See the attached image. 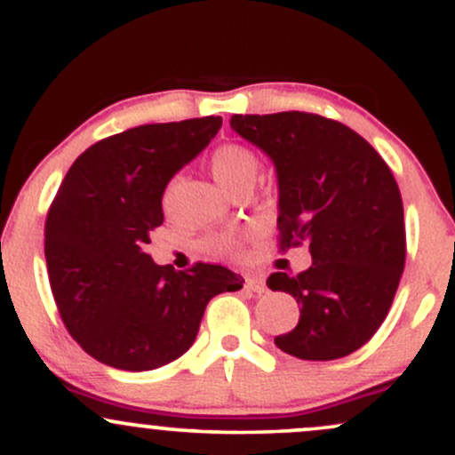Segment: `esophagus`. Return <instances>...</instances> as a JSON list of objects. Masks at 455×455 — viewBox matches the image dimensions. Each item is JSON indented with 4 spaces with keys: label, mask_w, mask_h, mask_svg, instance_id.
I'll return each mask as SVG.
<instances>
[{
    "label": "esophagus",
    "mask_w": 455,
    "mask_h": 455,
    "mask_svg": "<svg viewBox=\"0 0 455 455\" xmlns=\"http://www.w3.org/2000/svg\"><path fill=\"white\" fill-rule=\"evenodd\" d=\"M245 289L260 295V293H265V291H267V284H265L263 278H254V275H248V278H245Z\"/></svg>",
    "instance_id": "esophagus-1"
}]
</instances>
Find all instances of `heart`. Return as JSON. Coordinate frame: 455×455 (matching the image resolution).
I'll list each match as a JSON object with an SVG mask.
<instances>
[{"label":"heart","instance_id":"heart-1","mask_svg":"<svg viewBox=\"0 0 455 455\" xmlns=\"http://www.w3.org/2000/svg\"><path fill=\"white\" fill-rule=\"evenodd\" d=\"M210 169L216 181L228 195H237L242 190H252L257 181L260 160L252 148L242 143H224L216 148L210 156ZM164 203H169V192L164 195ZM201 248L213 257H237L242 252V237L237 233L224 231L212 233L203 237Z\"/></svg>","mask_w":455,"mask_h":455}]
</instances>
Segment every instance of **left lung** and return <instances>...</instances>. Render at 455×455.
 Instances as JSON below:
<instances>
[{
  "mask_svg": "<svg viewBox=\"0 0 455 455\" xmlns=\"http://www.w3.org/2000/svg\"><path fill=\"white\" fill-rule=\"evenodd\" d=\"M231 128L274 160L280 250L306 243L312 254L301 274L267 278L299 304V323L275 347L310 362L347 357L383 325L404 269L394 173L355 130L315 113L233 115Z\"/></svg>",
  "mask_w": 455,
  "mask_h": 455,
  "instance_id": "1",
  "label": "left lung"
}]
</instances>
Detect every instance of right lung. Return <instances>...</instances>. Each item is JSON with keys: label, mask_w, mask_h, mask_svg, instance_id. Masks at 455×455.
Segmentation results:
<instances>
[{"label": "right lung", "mask_w": 455, "mask_h": 455, "mask_svg": "<svg viewBox=\"0 0 455 455\" xmlns=\"http://www.w3.org/2000/svg\"><path fill=\"white\" fill-rule=\"evenodd\" d=\"M222 117L148 124L87 148L70 166L44 224V257L70 336L100 363L143 372L181 357L212 297L239 291L222 265H156L145 250L164 222L162 195L216 137Z\"/></svg>", "instance_id": "right-lung-1"}]
</instances>
